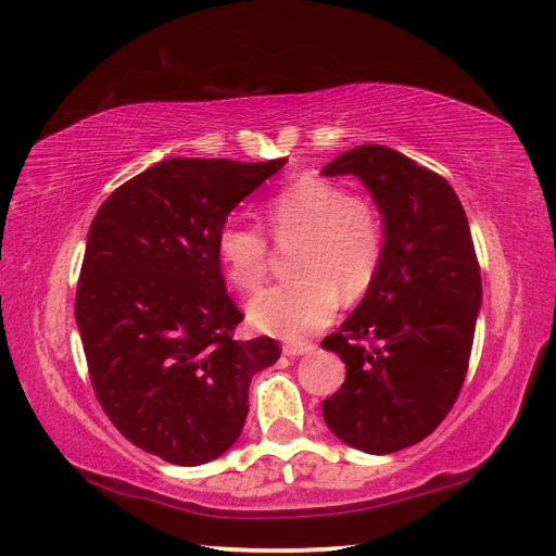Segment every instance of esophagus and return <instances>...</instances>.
Listing matches in <instances>:
<instances>
[{
  "label": "esophagus",
  "instance_id": "obj_1",
  "mask_svg": "<svg viewBox=\"0 0 556 556\" xmlns=\"http://www.w3.org/2000/svg\"><path fill=\"white\" fill-rule=\"evenodd\" d=\"M281 351H285V356H308V353L315 351V346L308 344V341H287Z\"/></svg>",
  "mask_w": 556,
  "mask_h": 556
}]
</instances>
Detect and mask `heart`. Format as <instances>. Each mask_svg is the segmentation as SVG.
<instances>
[{
  "label": "heart",
  "instance_id": "heart-1",
  "mask_svg": "<svg viewBox=\"0 0 556 556\" xmlns=\"http://www.w3.org/2000/svg\"><path fill=\"white\" fill-rule=\"evenodd\" d=\"M265 227L275 241L299 239L291 271L299 275L263 289L248 303V320L260 332L301 341L332 320L344 301L368 293L382 267L387 229L370 198L315 176L281 188L263 207ZM224 275L239 291H255L269 267V243L251 224L227 219L215 236Z\"/></svg>",
  "mask_w": 556,
  "mask_h": 556
}]
</instances>
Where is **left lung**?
Masks as SVG:
<instances>
[{
	"instance_id": "8db88e82",
	"label": "left lung",
	"mask_w": 556,
	"mask_h": 556,
	"mask_svg": "<svg viewBox=\"0 0 556 556\" xmlns=\"http://www.w3.org/2000/svg\"><path fill=\"white\" fill-rule=\"evenodd\" d=\"M323 174L358 176L387 229L372 287L323 339L346 363L323 416L341 442L392 454L434 432L466 380L482 303L473 236L448 181L392 148L358 146Z\"/></svg>"
}]
</instances>
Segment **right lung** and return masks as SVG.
<instances>
[{
    "label": "right lung",
    "mask_w": 556,
    "mask_h": 556,
    "mask_svg": "<svg viewBox=\"0 0 556 556\" xmlns=\"http://www.w3.org/2000/svg\"><path fill=\"white\" fill-rule=\"evenodd\" d=\"M287 160L172 157L122 184L90 224L76 323L100 406L128 442L200 466L239 440L269 337L236 341L215 236Z\"/></svg>",
    "instance_id": "1"
}]
</instances>
